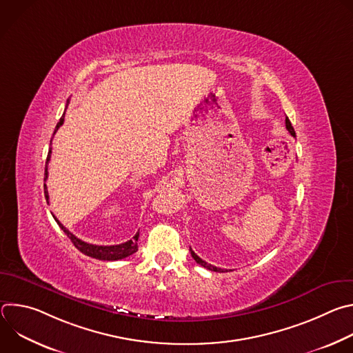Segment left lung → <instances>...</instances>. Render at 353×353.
<instances>
[{
	"label": "left lung",
	"mask_w": 353,
	"mask_h": 353,
	"mask_svg": "<svg viewBox=\"0 0 353 353\" xmlns=\"http://www.w3.org/2000/svg\"><path fill=\"white\" fill-rule=\"evenodd\" d=\"M285 124H286V130L290 132V135L292 137H296V132H294V130H293V127H292V124H290V121H289V119L286 117V120H285ZM190 251H191V256H192V259L199 264V265H203L204 268H207V270H211V271H215V272H226L228 270H222V268H216V267H214V265H211V264H208V263H205L204 260H201L194 251L190 248Z\"/></svg>",
	"instance_id": "left-lung-1"
}]
</instances>
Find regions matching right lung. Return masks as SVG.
<instances>
[{
    "mask_svg": "<svg viewBox=\"0 0 353 353\" xmlns=\"http://www.w3.org/2000/svg\"><path fill=\"white\" fill-rule=\"evenodd\" d=\"M68 103L70 100H67V106H65V110L68 108ZM64 116H65V112L64 114L61 116L60 121L57 123L56 125V130H54V134L57 132V130L63 125L64 123ZM53 134V135H54ZM50 145H52V141H50ZM50 158H52V148L48 149V155H47V159H46V168H44V195H46V201L48 204V192H47V185H46V181H47V163L50 162ZM54 216V215H53ZM56 222L59 223V226L64 230V233L70 237V240L74 243V245L81 251V253H83L85 256L88 257H92V259H96V260H102V261H117V260H121V259H125L131 254H134L135 251L138 250V237H139V233H137L131 240L125 241V243H121V244H116V245H97V244H90V243H86L81 239H78L77 236H74L67 228H64L61 225V222L54 216Z\"/></svg>",
    "mask_w": 353,
    "mask_h": 353,
    "instance_id": "right-lung-1",
    "label": "right lung"
}]
</instances>
